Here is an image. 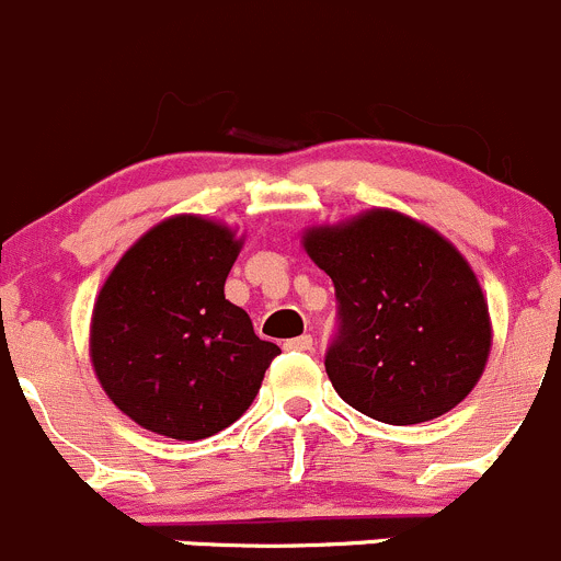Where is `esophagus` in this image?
Wrapping results in <instances>:
<instances>
[{"label": "esophagus", "mask_w": 561, "mask_h": 561, "mask_svg": "<svg viewBox=\"0 0 561 561\" xmlns=\"http://www.w3.org/2000/svg\"><path fill=\"white\" fill-rule=\"evenodd\" d=\"M285 350H293V353H307V350H312V336H309V333H304V336L287 339Z\"/></svg>", "instance_id": "1"}]
</instances>
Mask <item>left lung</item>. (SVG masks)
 Listing matches in <instances>:
<instances>
[{
  "label": "left lung",
  "instance_id": "left-lung-1",
  "mask_svg": "<svg viewBox=\"0 0 561 561\" xmlns=\"http://www.w3.org/2000/svg\"><path fill=\"white\" fill-rule=\"evenodd\" d=\"M301 244L336 287L325 371L350 407L412 426L467 399L489 360L491 320L478 276L448 239L371 208L309 228Z\"/></svg>",
  "mask_w": 561,
  "mask_h": 561
}]
</instances>
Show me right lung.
<instances>
[{
	"instance_id": "add662e5",
	"label": "right lung",
	"mask_w": 561,
	"mask_h": 561,
	"mask_svg": "<svg viewBox=\"0 0 561 561\" xmlns=\"http://www.w3.org/2000/svg\"><path fill=\"white\" fill-rule=\"evenodd\" d=\"M241 244L228 225L179 214L140 236L105 279L89 355L107 399L138 426L195 443L257 396L279 347L225 298Z\"/></svg>"
}]
</instances>
